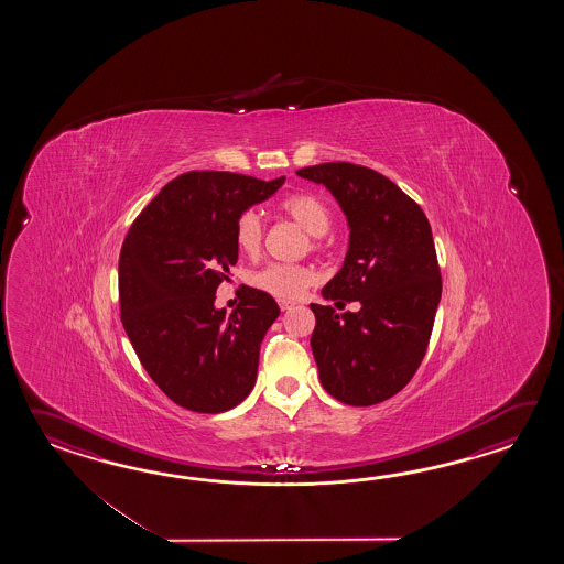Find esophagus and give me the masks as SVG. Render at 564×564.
Returning a JSON list of instances; mask_svg holds the SVG:
<instances>
[{"label": "esophagus", "instance_id": "34e87169", "mask_svg": "<svg viewBox=\"0 0 564 564\" xmlns=\"http://www.w3.org/2000/svg\"><path fill=\"white\" fill-rule=\"evenodd\" d=\"M278 304H280V311H290L294 306V302H290V300H280Z\"/></svg>", "mask_w": 564, "mask_h": 564}]
</instances>
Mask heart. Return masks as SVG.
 <instances>
[{
  "mask_svg": "<svg viewBox=\"0 0 564 564\" xmlns=\"http://www.w3.org/2000/svg\"><path fill=\"white\" fill-rule=\"evenodd\" d=\"M280 212L311 234L312 248L323 246L324 234L333 224L330 207L316 193H290L280 202ZM264 221L253 209H246L236 219V246L246 256H258L264 246ZM314 272L302 264H265L250 276V284L278 300L299 299L304 288L314 284Z\"/></svg>",
  "mask_w": 564,
  "mask_h": 564,
  "instance_id": "obj_1",
  "label": "heart"
}]
</instances>
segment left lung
Instances as JSON below:
<instances>
[{
  "label": "left lung",
  "instance_id": "1",
  "mask_svg": "<svg viewBox=\"0 0 564 564\" xmlns=\"http://www.w3.org/2000/svg\"><path fill=\"white\" fill-rule=\"evenodd\" d=\"M296 173L335 195L350 228L345 264L323 296L336 306L360 302L345 314L311 304L321 383L340 403L369 408L413 379L430 345L442 299L432 228L420 205L372 169L336 161Z\"/></svg>",
  "mask_w": 564,
  "mask_h": 564
}]
</instances>
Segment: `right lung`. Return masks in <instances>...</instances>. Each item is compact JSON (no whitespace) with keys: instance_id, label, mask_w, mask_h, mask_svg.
<instances>
[{"instance_id":"right-lung-1","label":"right lung","mask_w":564,"mask_h":564,"mask_svg":"<svg viewBox=\"0 0 564 564\" xmlns=\"http://www.w3.org/2000/svg\"><path fill=\"white\" fill-rule=\"evenodd\" d=\"M284 185L229 171L169 181L132 221L119 258L120 321L144 371L181 408L221 413L250 395L276 300L241 288L217 311L216 290L238 262L236 219Z\"/></svg>"}]
</instances>
